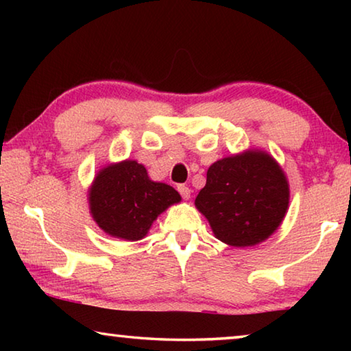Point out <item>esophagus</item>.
<instances>
[{"label": "esophagus", "mask_w": 351, "mask_h": 351, "mask_svg": "<svg viewBox=\"0 0 351 351\" xmlns=\"http://www.w3.org/2000/svg\"><path fill=\"white\" fill-rule=\"evenodd\" d=\"M178 192L181 193V197L184 199H189L190 198V193H192V190H190L187 186H178Z\"/></svg>", "instance_id": "obj_1"}]
</instances>
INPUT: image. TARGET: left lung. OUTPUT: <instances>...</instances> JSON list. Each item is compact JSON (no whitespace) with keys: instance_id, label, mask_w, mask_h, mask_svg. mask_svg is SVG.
<instances>
[{"instance_id":"left-lung-1","label":"left lung","mask_w":351,"mask_h":351,"mask_svg":"<svg viewBox=\"0 0 351 351\" xmlns=\"http://www.w3.org/2000/svg\"><path fill=\"white\" fill-rule=\"evenodd\" d=\"M219 241L234 247L268 240L289 207V182L274 158L249 148L213 162L195 199Z\"/></svg>"}]
</instances>
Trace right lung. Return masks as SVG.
Here are the masks:
<instances>
[{"label":"right lung","mask_w":351,"mask_h":351,"mask_svg":"<svg viewBox=\"0 0 351 351\" xmlns=\"http://www.w3.org/2000/svg\"><path fill=\"white\" fill-rule=\"evenodd\" d=\"M180 201L173 187L150 180L134 159L106 164L88 189L94 221L106 235L125 241L144 239L156 218Z\"/></svg>","instance_id":"right-lung-1"}]
</instances>
